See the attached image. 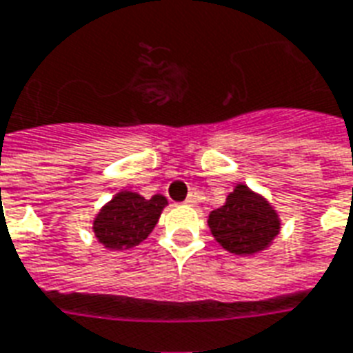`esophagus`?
Segmentation results:
<instances>
[{
  "instance_id": "esophagus-1",
  "label": "esophagus",
  "mask_w": 353,
  "mask_h": 353,
  "mask_svg": "<svg viewBox=\"0 0 353 353\" xmlns=\"http://www.w3.org/2000/svg\"><path fill=\"white\" fill-rule=\"evenodd\" d=\"M185 203H187V205H196V203H198V196H196V194H188V198H187V200H185Z\"/></svg>"
}]
</instances>
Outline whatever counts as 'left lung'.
<instances>
[{"label":"left lung","instance_id":"left-lung-1","mask_svg":"<svg viewBox=\"0 0 353 353\" xmlns=\"http://www.w3.org/2000/svg\"><path fill=\"white\" fill-rule=\"evenodd\" d=\"M209 228L222 248L236 255H252L274 241L279 233V219L265 198L246 185H236L224 205L209 214Z\"/></svg>","mask_w":353,"mask_h":353}]
</instances>
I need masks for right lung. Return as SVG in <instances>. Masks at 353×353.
Segmentation results:
<instances>
[{
	"label": "right lung",
	"instance_id": "obj_1",
	"mask_svg": "<svg viewBox=\"0 0 353 353\" xmlns=\"http://www.w3.org/2000/svg\"><path fill=\"white\" fill-rule=\"evenodd\" d=\"M166 203L163 194L146 200L137 192L122 190L98 212L94 233L105 248H133L152 233Z\"/></svg>",
	"mask_w": 353,
	"mask_h": 353
}]
</instances>
